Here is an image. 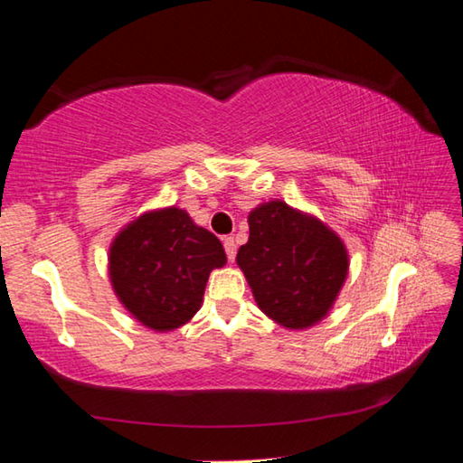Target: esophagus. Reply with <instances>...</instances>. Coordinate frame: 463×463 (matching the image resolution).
Listing matches in <instances>:
<instances>
[{"instance_id": "34e87169", "label": "esophagus", "mask_w": 463, "mask_h": 463, "mask_svg": "<svg viewBox=\"0 0 463 463\" xmlns=\"http://www.w3.org/2000/svg\"><path fill=\"white\" fill-rule=\"evenodd\" d=\"M224 250H226V257H229V261H234V257H237V242H234L232 237L224 239Z\"/></svg>"}]
</instances>
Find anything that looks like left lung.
<instances>
[{
  "label": "left lung",
  "instance_id": "left-lung-1",
  "mask_svg": "<svg viewBox=\"0 0 463 463\" xmlns=\"http://www.w3.org/2000/svg\"><path fill=\"white\" fill-rule=\"evenodd\" d=\"M249 241L237 263L257 307L289 331H304L328 317L349 276V250L315 214L284 200L249 213Z\"/></svg>",
  "mask_w": 463,
  "mask_h": 463
}]
</instances>
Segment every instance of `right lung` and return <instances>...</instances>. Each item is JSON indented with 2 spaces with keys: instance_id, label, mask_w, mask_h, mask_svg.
<instances>
[{
  "instance_id": "obj_1",
  "label": "right lung",
  "mask_w": 463,
  "mask_h": 463,
  "mask_svg": "<svg viewBox=\"0 0 463 463\" xmlns=\"http://www.w3.org/2000/svg\"><path fill=\"white\" fill-rule=\"evenodd\" d=\"M226 265L222 242L184 208L137 216L109 242L108 276L118 302L155 333L190 323L203 300L210 271Z\"/></svg>"
}]
</instances>
